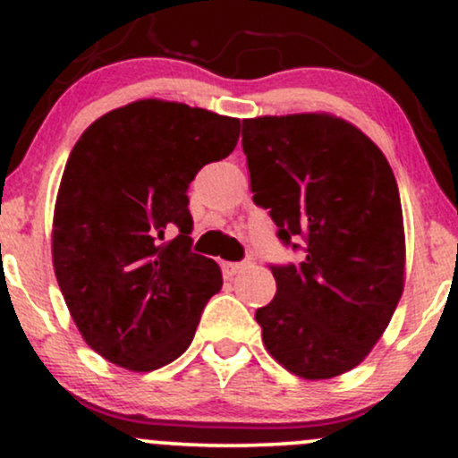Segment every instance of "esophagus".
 Masks as SVG:
<instances>
[{
    "instance_id": "1",
    "label": "esophagus",
    "mask_w": 458,
    "mask_h": 458,
    "mask_svg": "<svg viewBox=\"0 0 458 458\" xmlns=\"http://www.w3.org/2000/svg\"><path fill=\"white\" fill-rule=\"evenodd\" d=\"M243 269H245V262H224V265H222V271H224L225 277H233Z\"/></svg>"
}]
</instances>
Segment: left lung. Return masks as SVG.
Returning a JSON list of instances; mask_svg holds the SVG:
<instances>
[{
    "label": "left lung",
    "mask_w": 458,
    "mask_h": 458,
    "mask_svg": "<svg viewBox=\"0 0 458 458\" xmlns=\"http://www.w3.org/2000/svg\"><path fill=\"white\" fill-rule=\"evenodd\" d=\"M254 202L301 260L269 265L256 310L267 351L303 379H331L370 353L404 282L401 196L383 152L327 114L243 120Z\"/></svg>",
    "instance_id": "1"
}]
</instances>
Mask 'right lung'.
<instances>
[{
  "instance_id": "1",
  "label": "right lung",
  "mask_w": 458,
  "mask_h": 458,
  "mask_svg": "<svg viewBox=\"0 0 458 458\" xmlns=\"http://www.w3.org/2000/svg\"><path fill=\"white\" fill-rule=\"evenodd\" d=\"M239 131V118L148 98L92 123L68 157L55 277L83 340L112 364L174 361L222 291L217 262L191 251L187 189L234 150Z\"/></svg>"
}]
</instances>
